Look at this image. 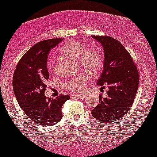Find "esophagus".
<instances>
[{
    "instance_id": "34e87169",
    "label": "esophagus",
    "mask_w": 157,
    "mask_h": 157,
    "mask_svg": "<svg viewBox=\"0 0 157 157\" xmlns=\"http://www.w3.org/2000/svg\"><path fill=\"white\" fill-rule=\"evenodd\" d=\"M71 96H72V97H75V98L81 99V98H84L85 95L84 94H73Z\"/></svg>"
}]
</instances>
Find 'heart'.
<instances>
[{
	"mask_svg": "<svg viewBox=\"0 0 157 157\" xmlns=\"http://www.w3.org/2000/svg\"><path fill=\"white\" fill-rule=\"evenodd\" d=\"M59 52L67 58L75 60L78 65L92 73L97 72L101 68L103 62V54L100 50L93 47L86 48V45L78 40H71L64 43L59 49ZM47 67L50 72L54 71L52 62L47 63ZM88 78L86 73H81L66 82L64 87L75 93L82 91Z\"/></svg>",
	"mask_w": 157,
	"mask_h": 157,
	"instance_id": "1",
	"label": "heart"
}]
</instances>
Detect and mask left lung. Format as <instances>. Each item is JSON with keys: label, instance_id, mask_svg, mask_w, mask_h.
<instances>
[{"label": "left lung", "instance_id": "obj_1", "mask_svg": "<svg viewBox=\"0 0 157 157\" xmlns=\"http://www.w3.org/2000/svg\"><path fill=\"white\" fill-rule=\"evenodd\" d=\"M104 50L103 71L97 85L108 86L106 97L100 94V103L92 110L94 118L112 124L124 117L136 98L139 85V71L124 46L113 37L92 36Z\"/></svg>", "mask_w": 157, "mask_h": 157}]
</instances>
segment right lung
<instances>
[{"mask_svg": "<svg viewBox=\"0 0 157 157\" xmlns=\"http://www.w3.org/2000/svg\"><path fill=\"white\" fill-rule=\"evenodd\" d=\"M63 40L50 39L35 44L21 57L13 75V90L24 113L36 124L54 125L62 118L61 107L70 99L68 95H59L55 99L44 95L50 78L47 68L50 49Z\"/></svg>", "mask_w": 157, "mask_h": 157, "instance_id": "1", "label": "right lung"}]
</instances>
